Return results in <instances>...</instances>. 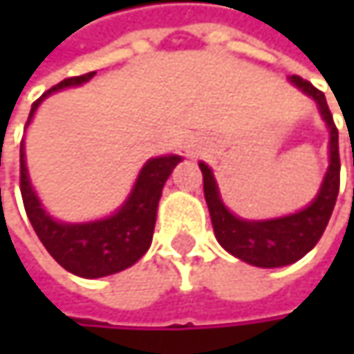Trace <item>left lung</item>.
I'll use <instances>...</instances> for the list:
<instances>
[{"label": "left lung", "mask_w": 354, "mask_h": 354, "mask_svg": "<svg viewBox=\"0 0 354 354\" xmlns=\"http://www.w3.org/2000/svg\"><path fill=\"white\" fill-rule=\"evenodd\" d=\"M289 80L318 102L319 112L330 129V168L326 172L318 196L314 198V203L308 209H304L295 215L279 217V219H270V221L238 219L223 207L211 170L203 162L198 164L201 172H203L205 201H207L209 215H211L213 230H215L219 244L230 254H234L236 258L244 260L248 264H254V266H262V268L293 264L295 260L304 258L318 244V240L322 238V234L330 221L332 209L336 205L338 188H340L338 129L334 124L326 96L322 90L314 88L308 80H304L299 75H291Z\"/></svg>", "instance_id": "1"}]
</instances>
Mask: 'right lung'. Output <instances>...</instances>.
I'll list each match as a JSON object with an SVG mask.
<instances>
[{"mask_svg":"<svg viewBox=\"0 0 354 354\" xmlns=\"http://www.w3.org/2000/svg\"><path fill=\"white\" fill-rule=\"evenodd\" d=\"M94 73L96 71L67 77L57 86H53L50 90H46L32 104L28 122L44 96L61 88L80 86L92 80ZM178 162H180L178 156L149 160L137 178L129 201L124 203V207H120L118 213L102 221L69 225L50 219L42 211L28 180L24 145L20 143V192H22L26 215L35 227L38 240L46 248V252L65 270L84 279H98L129 268L147 252L153 238L156 213H158L162 188L168 176L172 174V170L176 168Z\"/></svg>","mask_w":354,"mask_h":354,"instance_id":"add662e5","label":"right lung"}]
</instances>
